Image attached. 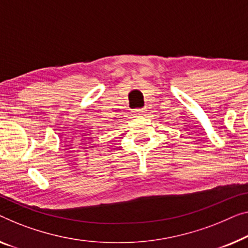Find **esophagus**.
<instances>
[{"mask_svg": "<svg viewBox=\"0 0 248 248\" xmlns=\"http://www.w3.org/2000/svg\"><path fill=\"white\" fill-rule=\"evenodd\" d=\"M134 112H135L136 116H141V114L145 112V109H143V108H141V109H135Z\"/></svg>", "mask_w": 248, "mask_h": 248, "instance_id": "obj_1", "label": "esophagus"}]
</instances>
